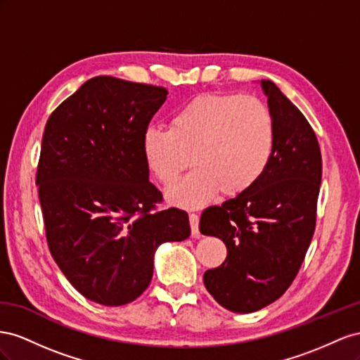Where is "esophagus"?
<instances>
[{
    "label": "esophagus",
    "mask_w": 360,
    "mask_h": 360,
    "mask_svg": "<svg viewBox=\"0 0 360 360\" xmlns=\"http://www.w3.org/2000/svg\"><path fill=\"white\" fill-rule=\"evenodd\" d=\"M188 219H190V226H191V235L193 237H199V215L198 214H188Z\"/></svg>",
    "instance_id": "34e87169"
}]
</instances>
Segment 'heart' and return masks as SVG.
Masks as SVG:
<instances>
[{"label": "heart", "mask_w": 360, "mask_h": 360, "mask_svg": "<svg viewBox=\"0 0 360 360\" xmlns=\"http://www.w3.org/2000/svg\"><path fill=\"white\" fill-rule=\"evenodd\" d=\"M276 123L264 101L252 95H203L170 117L169 129L148 128L141 152L148 169L170 187L190 166L194 170L167 194L181 208H200L221 190L238 196L269 169Z\"/></svg>", "instance_id": "heart-1"}]
</instances>
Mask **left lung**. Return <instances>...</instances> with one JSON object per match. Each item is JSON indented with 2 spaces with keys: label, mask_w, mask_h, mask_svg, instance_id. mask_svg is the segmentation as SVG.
I'll use <instances>...</instances> for the list:
<instances>
[{
  "label": "left lung",
  "mask_w": 360,
  "mask_h": 360,
  "mask_svg": "<svg viewBox=\"0 0 360 360\" xmlns=\"http://www.w3.org/2000/svg\"><path fill=\"white\" fill-rule=\"evenodd\" d=\"M261 87L276 123L269 169L255 186L203 211L199 229L219 237L224 262L203 283L228 311L250 314L276 302L300 270L315 231L321 152L309 122L273 81Z\"/></svg>",
  "instance_id": "obj_1"
}]
</instances>
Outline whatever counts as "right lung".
<instances>
[{
  "instance_id": "obj_1",
  "label": "right lung",
  "mask_w": 360,
  "mask_h": 360,
  "mask_svg": "<svg viewBox=\"0 0 360 360\" xmlns=\"http://www.w3.org/2000/svg\"><path fill=\"white\" fill-rule=\"evenodd\" d=\"M169 91L95 77L49 116L36 174L49 252L86 299L134 302L152 279L153 255L190 237L188 214L155 211L141 137Z\"/></svg>"
}]
</instances>
